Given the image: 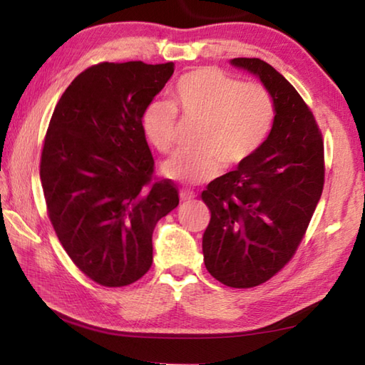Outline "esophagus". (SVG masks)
<instances>
[{
  "mask_svg": "<svg viewBox=\"0 0 365 365\" xmlns=\"http://www.w3.org/2000/svg\"><path fill=\"white\" fill-rule=\"evenodd\" d=\"M195 197H196L195 191H191V190H188V188H182V190H180V200H182V201H193Z\"/></svg>",
  "mask_w": 365,
  "mask_h": 365,
  "instance_id": "esophagus-1",
  "label": "esophagus"
}]
</instances>
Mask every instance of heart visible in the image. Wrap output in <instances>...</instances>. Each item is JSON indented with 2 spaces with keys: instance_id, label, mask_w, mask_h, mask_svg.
Masks as SVG:
<instances>
[{
  "instance_id": "1",
  "label": "heart",
  "mask_w": 365,
  "mask_h": 365,
  "mask_svg": "<svg viewBox=\"0 0 365 365\" xmlns=\"http://www.w3.org/2000/svg\"><path fill=\"white\" fill-rule=\"evenodd\" d=\"M177 113L197 122L195 148L169 159L163 172L175 182L201 183L255 156L274 127L275 103L261 83H242L214 67L191 71L177 80L170 101H151L143 113V130L159 153L175 150Z\"/></svg>"
}]
</instances>
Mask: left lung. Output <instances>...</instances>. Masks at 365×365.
Instances as JSON below:
<instances>
[{"label": "left lung", "mask_w": 365, "mask_h": 365, "mask_svg": "<svg viewBox=\"0 0 365 365\" xmlns=\"http://www.w3.org/2000/svg\"><path fill=\"white\" fill-rule=\"evenodd\" d=\"M232 64L270 91L275 120L255 156L201 193L211 211L202 255L215 280L252 288L285 267L304 238L324 190V141L311 109L280 72L257 58Z\"/></svg>", "instance_id": "8db88e82"}]
</instances>
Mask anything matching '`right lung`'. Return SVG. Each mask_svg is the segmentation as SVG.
<instances>
[{
    "instance_id": "obj_1",
    "label": "right lung",
    "mask_w": 365,
    "mask_h": 365,
    "mask_svg": "<svg viewBox=\"0 0 365 365\" xmlns=\"http://www.w3.org/2000/svg\"><path fill=\"white\" fill-rule=\"evenodd\" d=\"M174 63H101L73 78L41 150L48 217L72 262L103 287H125L153 264V230L178 206L169 178H154L143 113Z\"/></svg>"
}]
</instances>
